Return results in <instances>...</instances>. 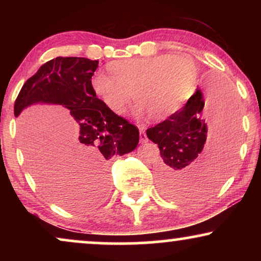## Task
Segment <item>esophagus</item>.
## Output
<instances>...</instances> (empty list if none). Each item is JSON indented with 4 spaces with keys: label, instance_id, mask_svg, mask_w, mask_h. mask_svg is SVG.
<instances>
[{
    "label": "esophagus",
    "instance_id": "1",
    "mask_svg": "<svg viewBox=\"0 0 261 261\" xmlns=\"http://www.w3.org/2000/svg\"><path fill=\"white\" fill-rule=\"evenodd\" d=\"M147 135H146V133H145V129L144 128H140V142H142V144H144V142H147Z\"/></svg>",
    "mask_w": 261,
    "mask_h": 261
}]
</instances>
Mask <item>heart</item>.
I'll return each instance as SVG.
<instances>
[{
    "label": "heart",
    "instance_id": "obj_1",
    "mask_svg": "<svg viewBox=\"0 0 261 261\" xmlns=\"http://www.w3.org/2000/svg\"><path fill=\"white\" fill-rule=\"evenodd\" d=\"M112 76L102 71L91 78L95 95L116 114H122L133 97L138 115L148 114L163 121L176 113L196 78V67L187 56L162 55L130 58L109 65Z\"/></svg>",
    "mask_w": 261,
    "mask_h": 261
}]
</instances>
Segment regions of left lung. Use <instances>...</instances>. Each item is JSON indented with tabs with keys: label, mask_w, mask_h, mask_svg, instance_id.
<instances>
[{
	"label": "left lung",
	"mask_w": 261,
	"mask_h": 261,
	"mask_svg": "<svg viewBox=\"0 0 261 261\" xmlns=\"http://www.w3.org/2000/svg\"><path fill=\"white\" fill-rule=\"evenodd\" d=\"M206 123L218 137L203 151ZM237 124V97L229 85L216 81L205 94L197 89L183 108L148 128L147 138L162 155L156 180L163 195L188 199L219 187L233 164Z\"/></svg>",
	"instance_id": "1"
}]
</instances>
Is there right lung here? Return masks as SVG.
<instances>
[{"label":"right lung","instance_id":"obj_1","mask_svg":"<svg viewBox=\"0 0 261 261\" xmlns=\"http://www.w3.org/2000/svg\"><path fill=\"white\" fill-rule=\"evenodd\" d=\"M97 66L98 60L57 57L27 80L14 105L15 117L32 105L48 103L65 107L76 120L77 132L67 144V163L59 174L62 188H52L46 174L38 177L57 201L73 208L102 201L109 191V159L132 152L139 144L138 128L92 91L91 77ZM23 148L30 158L34 155L27 141Z\"/></svg>","mask_w":261,"mask_h":261}]
</instances>
